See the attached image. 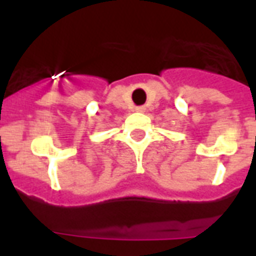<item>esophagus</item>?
I'll return each mask as SVG.
<instances>
[{"label":"esophagus","mask_w":256,"mask_h":256,"mask_svg":"<svg viewBox=\"0 0 256 256\" xmlns=\"http://www.w3.org/2000/svg\"><path fill=\"white\" fill-rule=\"evenodd\" d=\"M136 112H146V108H144V106H136Z\"/></svg>","instance_id":"34e87169"}]
</instances>
